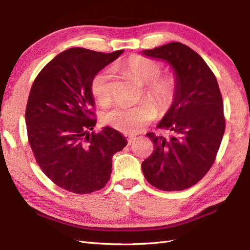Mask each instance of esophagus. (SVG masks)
<instances>
[{
	"mask_svg": "<svg viewBox=\"0 0 250 250\" xmlns=\"http://www.w3.org/2000/svg\"><path fill=\"white\" fill-rule=\"evenodd\" d=\"M125 137L127 138V141H128V144H129V145L132 143V141L135 139V137L132 134H125Z\"/></svg>",
	"mask_w": 250,
	"mask_h": 250,
	"instance_id": "1",
	"label": "esophagus"
}]
</instances>
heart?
<instances>
[{
	"label": "heart",
	"mask_w": 250,
	"mask_h": 250,
	"mask_svg": "<svg viewBox=\"0 0 250 250\" xmlns=\"http://www.w3.org/2000/svg\"><path fill=\"white\" fill-rule=\"evenodd\" d=\"M123 69L144 84V93L161 113L167 112L175 102L178 83L172 75H161L163 64L142 55H131L122 63ZM112 71L108 67L96 73L90 80V93L99 104H106L111 98ZM156 116L154 105L143 101L134 106L116 104L102 113L104 123L124 133H137Z\"/></svg>",
	"instance_id": "1"
}]
</instances>
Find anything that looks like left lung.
<instances>
[{
    "instance_id": "left-lung-1",
    "label": "left lung",
    "mask_w": 250,
    "mask_h": 250,
    "mask_svg": "<svg viewBox=\"0 0 250 250\" xmlns=\"http://www.w3.org/2000/svg\"><path fill=\"white\" fill-rule=\"evenodd\" d=\"M143 54L172 65L178 94L157 125L161 133L146 134L154 150L142 170L158 190L183 191L202 179L216 160L225 130L221 92L207 62L184 43L170 42Z\"/></svg>"
}]
</instances>
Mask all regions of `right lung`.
<instances>
[{
	"mask_svg": "<svg viewBox=\"0 0 250 250\" xmlns=\"http://www.w3.org/2000/svg\"><path fill=\"white\" fill-rule=\"evenodd\" d=\"M122 52L63 51L43 66L30 90L26 125L35 161L48 178L71 193L104 188L113 154L127 145L113 128L93 131L97 119L89 88L94 75Z\"/></svg>",
	"mask_w": 250,
	"mask_h": 250,
	"instance_id": "add662e5",
	"label": "right lung"
}]
</instances>
